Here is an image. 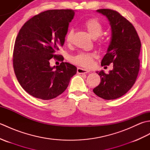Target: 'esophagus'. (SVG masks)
I'll use <instances>...</instances> for the list:
<instances>
[{"instance_id": "obj_1", "label": "esophagus", "mask_w": 150, "mask_h": 150, "mask_svg": "<svg viewBox=\"0 0 150 150\" xmlns=\"http://www.w3.org/2000/svg\"><path fill=\"white\" fill-rule=\"evenodd\" d=\"M90 72V70L83 69L81 68H77V73L79 74H84V73H87Z\"/></svg>"}]
</instances>
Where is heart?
Returning a JSON list of instances; mask_svg holds the SVG:
<instances>
[{
  "mask_svg": "<svg viewBox=\"0 0 150 150\" xmlns=\"http://www.w3.org/2000/svg\"><path fill=\"white\" fill-rule=\"evenodd\" d=\"M84 27L86 29L90 36L94 39H96L103 33V26L97 19L91 18L85 21L83 24ZM74 31L70 29L67 33L66 36V41L70 43L72 40ZM93 55L90 53L81 52L77 55L72 57V61L77 65L83 67H90L93 62Z\"/></svg>",
  "mask_w": 150,
  "mask_h": 150,
  "instance_id": "heart-1",
  "label": "heart"
}]
</instances>
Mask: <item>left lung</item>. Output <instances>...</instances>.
<instances>
[{
	"mask_svg": "<svg viewBox=\"0 0 150 150\" xmlns=\"http://www.w3.org/2000/svg\"><path fill=\"white\" fill-rule=\"evenodd\" d=\"M110 22L111 37L102 66L113 64L108 74L98 71L100 82L93 91L105 100H113L126 94L135 84L137 77L141 43L132 23L117 11L110 9H97Z\"/></svg>",
	"mask_w": 150,
	"mask_h": 150,
	"instance_id": "obj_1",
	"label": "left lung"
}]
</instances>
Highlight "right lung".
Returning <instances> with one entry per match:
<instances>
[{
    "mask_svg": "<svg viewBox=\"0 0 150 150\" xmlns=\"http://www.w3.org/2000/svg\"><path fill=\"white\" fill-rule=\"evenodd\" d=\"M74 15L72 9L47 10L30 18L19 31L13 56L14 71L22 88L34 97L42 100L57 97L77 73V68L68 62L53 67L50 64L64 44Z\"/></svg>",
    "mask_w": 150,
    "mask_h": 150,
    "instance_id": "right-lung-1",
    "label": "right lung"
}]
</instances>
